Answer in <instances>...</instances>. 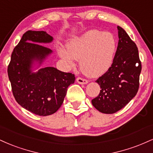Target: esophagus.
Segmentation results:
<instances>
[{"mask_svg": "<svg viewBox=\"0 0 153 153\" xmlns=\"http://www.w3.org/2000/svg\"><path fill=\"white\" fill-rule=\"evenodd\" d=\"M76 81L78 82L79 84H87L88 82V80L82 78H78L76 79Z\"/></svg>", "mask_w": 153, "mask_h": 153, "instance_id": "34e87169", "label": "esophagus"}]
</instances>
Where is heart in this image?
<instances>
[{"label":"heart","instance_id":"b5f03b06","mask_svg":"<svg viewBox=\"0 0 153 153\" xmlns=\"http://www.w3.org/2000/svg\"><path fill=\"white\" fill-rule=\"evenodd\" d=\"M117 42L108 32L89 30L67 45V50L59 49L62 58L73 64V59H79L80 68L85 74L97 77L108 71L114 58Z\"/></svg>","mask_w":153,"mask_h":153}]
</instances>
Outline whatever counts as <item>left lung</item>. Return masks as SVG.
<instances>
[{"label":"left lung","mask_w":153,"mask_h":153,"mask_svg":"<svg viewBox=\"0 0 153 153\" xmlns=\"http://www.w3.org/2000/svg\"><path fill=\"white\" fill-rule=\"evenodd\" d=\"M118 29L119 42L109 69L96 80L101 90L91 101L103 114H114L124 108L136 96L142 65L138 49L125 31Z\"/></svg>","instance_id":"obj_1"}]
</instances>
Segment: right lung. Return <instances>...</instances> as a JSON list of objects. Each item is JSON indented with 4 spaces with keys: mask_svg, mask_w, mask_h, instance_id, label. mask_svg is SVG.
<instances>
[{
    "mask_svg": "<svg viewBox=\"0 0 153 153\" xmlns=\"http://www.w3.org/2000/svg\"><path fill=\"white\" fill-rule=\"evenodd\" d=\"M53 37L44 31H27L11 54L8 75L16 101L23 108L39 116L55 113L62 104L75 77L53 67L41 68L33 73V65H39L52 50L41 43H50Z\"/></svg>",
    "mask_w": 153,
    "mask_h": 153,
    "instance_id": "add662e5",
    "label": "right lung"
}]
</instances>
